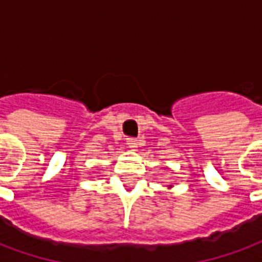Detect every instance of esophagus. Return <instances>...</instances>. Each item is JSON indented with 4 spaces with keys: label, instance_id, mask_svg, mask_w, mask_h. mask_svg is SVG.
Returning <instances> with one entry per match:
<instances>
[{
    "label": "esophagus",
    "instance_id": "34e87169",
    "mask_svg": "<svg viewBox=\"0 0 262 262\" xmlns=\"http://www.w3.org/2000/svg\"><path fill=\"white\" fill-rule=\"evenodd\" d=\"M140 144V140H137L135 137H127V146L130 148H136Z\"/></svg>",
    "mask_w": 262,
    "mask_h": 262
}]
</instances>
